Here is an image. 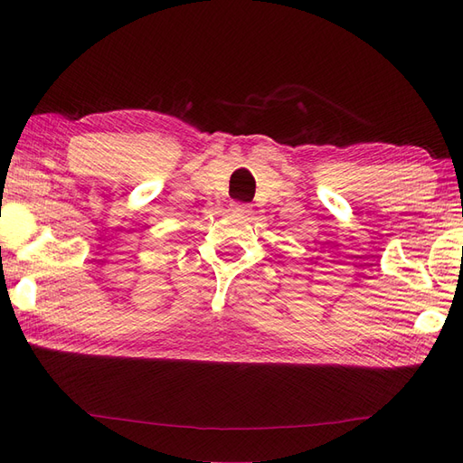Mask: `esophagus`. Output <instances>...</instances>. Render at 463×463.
<instances>
[{
  "label": "esophagus",
  "instance_id": "34e87169",
  "mask_svg": "<svg viewBox=\"0 0 463 463\" xmlns=\"http://www.w3.org/2000/svg\"><path fill=\"white\" fill-rule=\"evenodd\" d=\"M232 210H233V213L247 214V213H250V204H245V203H233V204H232Z\"/></svg>",
  "mask_w": 463,
  "mask_h": 463
}]
</instances>
